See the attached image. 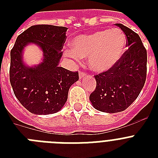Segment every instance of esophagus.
Masks as SVG:
<instances>
[{"label": "esophagus", "instance_id": "obj_1", "mask_svg": "<svg viewBox=\"0 0 158 158\" xmlns=\"http://www.w3.org/2000/svg\"><path fill=\"white\" fill-rule=\"evenodd\" d=\"M85 76H86V74H85V73H84V72H79V78H80V79H84Z\"/></svg>", "mask_w": 158, "mask_h": 158}]
</instances>
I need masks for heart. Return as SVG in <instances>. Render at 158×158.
I'll return each mask as SVG.
<instances>
[{
	"label": "heart",
	"instance_id": "heart-1",
	"mask_svg": "<svg viewBox=\"0 0 158 158\" xmlns=\"http://www.w3.org/2000/svg\"><path fill=\"white\" fill-rule=\"evenodd\" d=\"M72 50L67 54L74 58H89L94 71L103 72L117 63L125 50L126 37L119 28L104 29L79 35L73 39Z\"/></svg>",
	"mask_w": 158,
	"mask_h": 158
}]
</instances>
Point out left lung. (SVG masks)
Returning a JSON list of instances; mask_svg holds the SVG:
<instances>
[{
  "label": "left lung",
  "instance_id": "8db88e82",
  "mask_svg": "<svg viewBox=\"0 0 158 158\" xmlns=\"http://www.w3.org/2000/svg\"><path fill=\"white\" fill-rule=\"evenodd\" d=\"M115 25L126 36L128 49L111 68L94 75L96 89L89 96L95 109L107 113L127 109L139 95L147 76V51L139 34L121 23Z\"/></svg>",
  "mask_w": 158,
  "mask_h": 158
}]
</instances>
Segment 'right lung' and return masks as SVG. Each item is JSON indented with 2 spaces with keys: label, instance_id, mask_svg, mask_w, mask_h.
I'll return each instance as SVG.
<instances>
[{
  "label": "right lung",
  "instance_id": "right-lung-1",
  "mask_svg": "<svg viewBox=\"0 0 158 158\" xmlns=\"http://www.w3.org/2000/svg\"><path fill=\"white\" fill-rule=\"evenodd\" d=\"M66 31L67 28L60 26H31L18 36L11 50L10 81L14 94L33 114L59 111L66 102L70 86L79 80L78 72L58 66ZM28 43H34L43 51V61L36 67H27L22 60L23 48Z\"/></svg>",
  "mask_w": 158,
  "mask_h": 158
}]
</instances>
